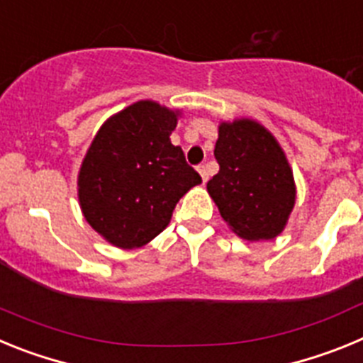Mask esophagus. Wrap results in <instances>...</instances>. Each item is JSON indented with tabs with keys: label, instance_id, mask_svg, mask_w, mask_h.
<instances>
[{
	"label": "esophagus",
	"instance_id": "34e87169",
	"mask_svg": "<svg viewBox=\"0 0 363 363\" xmlns=\"http://www.w3.org/2000/svg\"><path fill=\"white\" fill-rule=\"evenodd\" d=\"M198 172H200L201 179H203V184L209 179V172H207V167L205 165H198Z\"/></svg>",
	"mask_w": 363,
	"mask_h": 363
}]
</instances>
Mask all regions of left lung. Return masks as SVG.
Wrapping results in <instances>:
<instances>
[{"label": "left lung", "mask_w": 363, "mask_h": 363, "mask_svg": "<svg viewBox=\"0 0 363 363\" xmlns=\"http://www.w3.org/2000/svg\"><path fill=\"white\" fill-rule=\"evenodd\" d=\"M214 156L220 171L207 182V191L221 218L251 242L278 236L293 211L296 191L277 140L256 121L221 123Z\"/></svg>", "instance_id": "1"}]
</instances>
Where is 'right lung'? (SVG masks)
I'll use <instances>...</instances> for the list:
<instances>
[{
	"label": "right lung",
	"instance_id": "1",
	"mask_svg": "<svg viewBox=\"0 0 363 363\" xmlns=\"http://www.w3.org/2000/svg\"><path fill=\"white\" fill-rule=\"evenodd\" d=\"M176 121L169 108L138 101L96 134L79 171V203L112 245H145L169 225L179 198L201 184L184 150L171 143Z\"/></svg>",
	"mask_w": 363,
	"mask_h": 363
}]
</instances>
